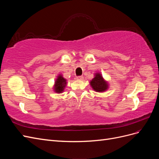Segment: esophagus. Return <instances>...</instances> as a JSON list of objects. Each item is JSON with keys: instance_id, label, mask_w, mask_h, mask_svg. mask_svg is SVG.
I'll use <instances>...</instances> for the list:
<instances>
[{"instance_id": "esophagus-1", "label": "esophagus", "mask_w": 159, "mask_h": 159, "mask_svg": "<svg viewBox=\"0 0 159 159\" xmlns=\"http://www.w3.org/2000/svg\"><path fill=\"white\" fill-rule=\"evenodd\" d=\"M76 79L78 80H84V77L83 76H78L77 77Z\"/></svg>"}]
</instances>
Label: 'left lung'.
<instances>
[{
    "mask_svg": "<svg viewBox=\"0 0 159 159\" xmlns=\"http://www.w3.org/2000/svg\"><path fill=\"white\" fill-rule=\"evenodd\" d=\"M90 85L96 92H104L109 88L107 81H105L102 75L98 72L95 74L94 78L90 81Z\"/></svg>",
    "mask_w": 159,
    "mask_h": 159,
    "instance_id": "1",
    "label": "left lung"
}]
</instances>
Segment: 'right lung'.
Instances as JSON below:
<instances>
[{
	"instance_id": "add662e5",
	"label": "right lung",
	"mask_w": 159,
	"mask_h": 159,
	"mask_svg": "<svg viewBox=\"0 0 159 159\" xmlns=\"http://www.w3.org/2000/svg\"><path fill=\"white\" fill-rule=\"evenodd\" d=\"M67 84V80L63 78L61 74H59L57 75V78L55 81L54 85V91L56 93H61L64 91Z\"/></svg>"
}]
</instances>
